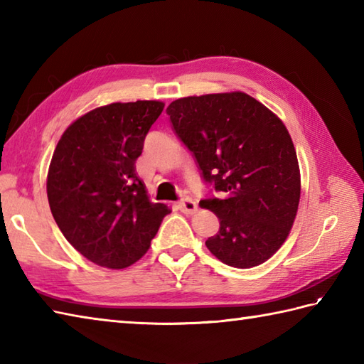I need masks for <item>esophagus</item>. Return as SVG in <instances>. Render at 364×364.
<instances>
[{
  "label": "esophagus",
  "instance_id": "esophagus-1",
  "mask_svg": "<svg viewBox=\"0 0 364 364\" xmlns=\"http://www.w3.org/2000/svg\"><path fill=\"white\" fill-rule=\"evenodd\" d=\"M178 208H180V211L184 214H192L197 211V203L194 202L192 198H181L180 203H178Z\"/></svg>",
  "mask_w": 364,
  "mask_h": 364
}]
</instances>
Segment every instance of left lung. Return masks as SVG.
I'll list each match as a JSON object with an SVG mask.
<instances>
[{
    "label": "left lung",
    "instance_id": "8db88e82",
    "mask_svg": "<svg viewBox=\"0 0 364 364\" xmlns=\"http://www.w3.org/2000/svg\"><path fill=\"white\" fill-rule=\"evenodd\" d=\"M167 115L219 194L200 202L220 222L208 249L237 269L269 259L288 237L300 200L297 154L283 122L242 92L175 100Z\"/></svg>",
    "mask_w": 364,
    "mask_h": 364
}]
</instances>
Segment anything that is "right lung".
Returning <instances> with one entry per match:
<instances>
[{
  "instance_id": "right-lung-1",
  "label": "right lung",
  "mask_w": 364,
  "mask_h": 364,
  "mask_svg": "<svg viewBox=\"0 0 364 364\" xmlns=\"http://www.w3.org/2000/svg\"><path fill=\"white\" fill-rule=\"evenodd\" d=\"M161 102L112 103L68 127L53 153L46 194L54 220L82 257L123 269L142 258L166 205L151 203L136 173Z\"/></svg>"
}]
</instances>
